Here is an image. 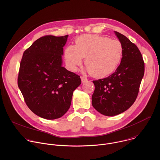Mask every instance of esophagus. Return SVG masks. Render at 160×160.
Instances as JSON below:
<instances>
[{"mask_svg":"<svg viewBox=\"0 0 160 160\" xmlns=\"http://www.w3.org/2000/svg\"><path fill=\"white\" fill-rule=\"evenodd\" d=\"M81 80H82V83H85L87 82V79L83 77H81Z\"/></svg>","mask_w":160,"mask_h":160,"instance_id":"obj_1","label":"esophagus"}]
</instances>
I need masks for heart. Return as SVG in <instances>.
Instances as JSON below:
<instances>
[{
  "instance_id": "heart-1",
  "label": "heart",
  "mask_w": 160,
  "mask_h": 160,
  "mask_svg": "<svg viewBox=\"0 0 160 160\" xmlns=\"http://www.w3.org/2000/svg\"><path fill=\"white\" fill-rule=\"evenodd\" d=\"M122 43L115 39L98 35L84 34L75 40V45H69L64 50L66 64L72 72H76L84 64L91 76L102 78L109 76L118 68L123 55Z\"/></svg>"
}]
</instances>
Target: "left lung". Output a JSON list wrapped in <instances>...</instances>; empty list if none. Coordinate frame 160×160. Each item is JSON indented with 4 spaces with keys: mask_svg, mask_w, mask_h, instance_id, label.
<instances>
[{
    "mask_svg": "<svg viewBox=\"0 0 160 160\" xmlns=\"http://www.w3.org/2000/svg\"><path fill=\"white\" fill-rule=\"evenodd\" d=\"M115 33L123 49L120 64L110 76L93 81L92 96L93 107L109 117L119 115L133 104L144 74V62L137 45L125 35Z\"/></svg>",
    "mask_w": 160,
    "mask_h": 160,
    "instance_id": "8db88e82",
    "label": "left lung"
}]
</instances>
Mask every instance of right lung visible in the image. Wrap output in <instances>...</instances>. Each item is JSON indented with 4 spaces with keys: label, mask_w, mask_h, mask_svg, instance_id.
<instances>
[{
    "label": "right lung",
    "mask_w": 160,
    "mask_h": 160,
    "mask_svg": "<svg viewBox=\"0 0 160 160\" xmlns=\"http://www.w3.org/2000/svg\"><path fill=\"white\" fill-rule=\"evenodd\" d=\"M68 35H45L22 54L18 85L29 108L37 116L57 119L69 109L80 76L62 66L63 47Z\"/></svg>",
    "instance_id": "add662e5"
}]
</instances>
